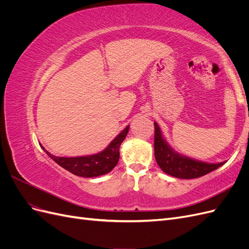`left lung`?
<instances>
[{
    "instance_id": "left-lung-1",
    "label": "left lung",
    "mask_w": 249,
    "mask_h": 249,
    "mask_svg": "<svg viewBox=\"0 0 249 249\" xmlns=\"http://www.w3.org/2000/svg\"><path fill=\"white\" fill-rule=\"evenodd\" d=\"M155 158L160 168L167 175L178 178H196L222 166L225 162L207 163L177 153L165 140L155 123Z\"/></svg>"
}]
</instances>
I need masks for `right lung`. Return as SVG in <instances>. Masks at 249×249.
Returning a JSON list of instances; mask_svg holds the SVG:
<instances>
[{"instance_id":"right-lung-1","label":"right lung","mask_w":249,"mask_h":249,"mask_svg":"<svg viewBox=\"0 0 249 249\" xmlns=\"http://www.w3.org/2000/svg\"><path fill=\"white\" fill-rule=\"evenodd\" d=\"M129 127L130 125H127L124 131L120 132L104 150L93 155L71 158L56 157L41 147L51 159L72 175L84 178L100 177L106 175L116 166L119 160V147L129 132Z\"/></svg>"}]
</instances>
